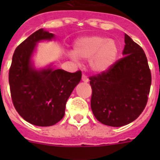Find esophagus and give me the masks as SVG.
I'll return each mask as SVG.
<instances>
[{
    "mask_svg": "<svg viewBox=\"0 0 160 160\" xmlns=\"http://www.w3.org/2000/svg\"><path fill=\"white\" fill-rule=\"evenodd\" d=\"M82 82H89L88 78L87 77V75H85V74H82Z\"/></svg>",
    "mask_w": 160,
    "mask_h": 160,
    "instance_id": "obj_1",
    "label": "esophagus"
}]
</instances>
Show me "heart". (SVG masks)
<instances>
[{
  "label": "heart",
  "instance_id": "heart-1",
  "mask_svg": "<svg viewBox=\"0 0 160 160\" xmlns=\"http://www.w3.org/2000/svg\"><path fill=\"white\" fill-rule=\"evenodd\" d=\"M118 46L112 39L101 36L84 37L78 39L70 57L90 60V67L94 72L102 73L109 70L115 63L118 55Z\"/></svg>",
  "mask_w": 160,
  "mask_h": 160
}]
</instances>
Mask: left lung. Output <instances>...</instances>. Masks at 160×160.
<instances>
[{"mask_svg":"<svg viewBox=\"0 0 160 160\" xmlns=\"http://www.w3.org/2000/svg\"><path fill=\"white\" fill-rule=\"evenodd\" d=\"M124 57L105 73L90 77V106L94 117L111 127H122L143 111L152 74L143 49L125 34Z\"/></svg>","mask_w":160,"mask_h":160,"instance_id":"1","label":"left lung"}]
</instances>
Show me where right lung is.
<instances>
[{"instance_id": "add662e5", "label": "right lung", "mask_w": 160, "mask_h": 160, "mask_svg": "<svg viewBox=\"0 0 160 160\" xmlns=\"http://www.w3.org/2000/svg\"><path fill=\"white\" fill-rule=\"evenodd\" d=\"M54 34L38 29L16 48L8 73L11 98L18 114L29 123L49 127L64 117L66 104L82 78L81 70L70 73L50 66L38 70L31 58L37 43Z\"/></svg>"}]
</instances>
